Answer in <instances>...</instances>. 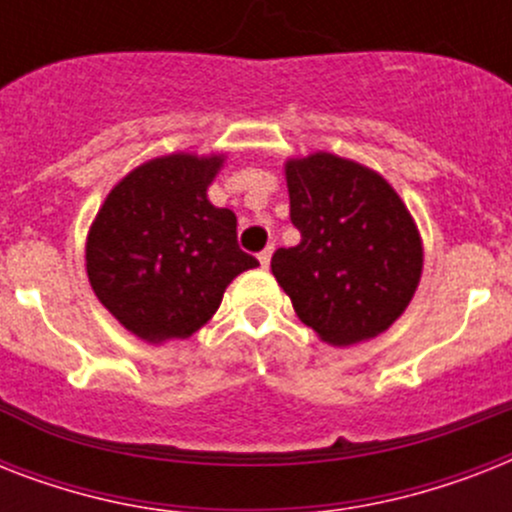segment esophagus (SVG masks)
<instances>
[{
    "label": "esophagus",
    "mask_w": 512,
    "mask_h": 512,
    "mask_svg": "<svg viewBox=\"0 0 512 512\" xmlns=\"http://www.w3.org/2000/svg\"><path fill=\"white\" fill-rule=\"evenodd\" d=\"M271 255H273V247H265L263 252L257 255V260H260V265H263V268H268V265H271Z\"/></svg>",
    "instance_id": "obj_1"
}]
</instances>
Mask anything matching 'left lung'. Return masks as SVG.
Masks as SVG:
<instances>
[{
	"label": "left lung",
	"mask_w": 512,
	"mask_h": 512,
	"mask_svg": "<svg viewBox=\"0 0 512 512\" xmlns=\"http://www.w3.org/2000/svg\"><path fill=\"white\" fill-rule=\"evenodd\" d=\"M284 172L300 244L276 249L271 271L295 313L329 345L382 335L420 284L422 239L406 204L385 177L327 151Z\"/></svg>",
	"instance_id": "obj_1"
}]
</instances>
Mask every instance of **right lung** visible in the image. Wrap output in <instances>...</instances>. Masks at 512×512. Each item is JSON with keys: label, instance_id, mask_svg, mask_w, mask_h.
I'll return each mask as SVG.
<instances>
[{"label": "right lung", "instance_id": "right-lung-1", "mask_svg": "<svg viewBox=\"0 0 512 512\" xmlns=\"http://www.w3.org/2000/svg\"><path fill=\"white\" fill-rule=\"evenodd\" d=\"M225 156L170 154L122 177L87 233L92 292L146 342L185 340L225 287L260 265L241 252L236 215L207 199Z\"/></svg>", "mask_w": 512, "mask_h": 512}]
</instances>
